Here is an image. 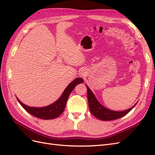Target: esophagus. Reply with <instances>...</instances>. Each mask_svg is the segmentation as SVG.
<instances>
[{
  "mask_svg": "<svg viewBox=\"0 0 155 155\" xmlns=\"http://www.w3.org/2000/svg\"><path fill=\"white\" fill-rule=\"evenodd\" d=\"M81 76L83 77H85L87 74V71L85 70V69H83L81 71Z\"/></svg>",
  "mask_w": 155,
  "mask_h": 155,
  "instance_id": "esophagus-1",
  "label": "esophagus"
}]
</instances>
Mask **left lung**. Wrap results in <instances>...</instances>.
<instances>
[{
  "mask_svg": "<svg viewBox=\"0 0 155 155\" xmlns=\"http://www.w3.org/2000/svg\"><path fill=\"white\" fill-rule=\"evenodd\" d=\"M85 85L87 88V98L91 113L97 119L103 121L114 120L121 118V117H123L127 113H129L138 103H136L132 107H130L127 110H124L122 111L112 110L107 109V108L105 107L104 106H103L98 101L92 91L88 88L87 85Z\"/></svg>",
  "mask_w": 155,
  "mask_h": 155,
  "instance_id": "1",
  "label": "left lung"
}]
</instances>
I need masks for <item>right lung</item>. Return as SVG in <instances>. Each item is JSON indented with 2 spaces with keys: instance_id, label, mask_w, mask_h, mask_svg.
Returning <instances> with one entry per match:
<instances>
[{
  "instance_id": "add662e5",
  "label": "right lung",
  "mask_w": 155,
  "mask_h": 155,
  "mask_svg": "<svg viewBox=\"0 0 155 155\" xmlns=\"http://www.w3.org/2000/svg\"><path fill=\"white\" fill-rule=\"evenodd\" d=\"M83 83V79L81 78H78L75 79L73 81L70 83L69 85L64 89L63 94L59 97L58 100H56L53 104L49 105L43 107H34L26 105L18 99H17L21 105L24 109L29 112L30 114L34 116L36 118L43 119V120H51L58 118V117L61 114L66 105L68 98L70 94V93L73 91L78 84Z\"/></svg>"
}]
</instances>
